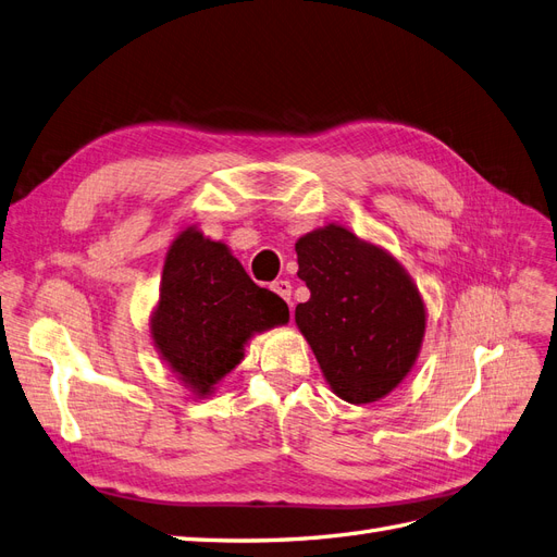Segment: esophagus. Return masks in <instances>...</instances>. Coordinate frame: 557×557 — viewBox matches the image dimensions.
Segmentation results:
<instances>
[{"instance_id": "1", "label": "esophagus", "mask_w": 557, "mask_h": 557, "mask_svg": "<svg viewBox=\"0 0 557 557\" xmlns=\"http://www.w3.org/2000/svg\"><path fill=\"white\" fill-rule=\"evenodd\" d=\"M272 290L278 295V297H283L287 304H293L290 301V295H293V285H290V281H274L272 283Z\"/></svg>"}]
</instances>
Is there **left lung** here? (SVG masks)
Instances as JSON below:
<instances>
[{"mask_svg":"<svg viewBox=\"0 0 557 557\" xmlns=\"http://www.w3.org/2000/svg\"><path fill=\"white\" fill-rule=\"evenodd\" d=\"M297 276L311 299L295 322L324 380L348 403H373L414 367L426 332L417 285L385 248L330 223L295 244Z\"/></svg>","mask_w":557,"mask_h":557,"instance_id":"8db88e82","label":"left lung"}]
</instances>
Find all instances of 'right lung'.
<instances>
[{"instance_id": "obj_1", "label": "right lung", "mask_w": 557, "mask_h": 557, "mask_svg": "<svg viewBox=\"0 0 557 557\" xmlns=\"http://www.w3.org/2000/svg\"><path fill=\"white\" fill-rule=\"evenodd\" d=\"M290 320L287 304L244 272L221 242L186 227L165 256L151 338L184 385L205 398L244 359L253 334Z\"/></svg>"}]
</instances>
